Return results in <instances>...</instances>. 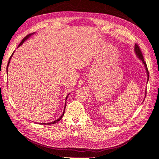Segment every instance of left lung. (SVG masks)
<instances>
[{
  "label": "left lung",
  "mask_w": 159,
  "mask_h": 159,
  "mask_svg": "<svg viewBox=\"0 0 159 159\" xmlns=\"http://www.w3.org/2000/svg\"><path fill=\"white\" fill-rule=\"evenodd\" d=\"M134 52H135V54L137 55V56L138 57V58L140 59V60H141V61L143 62V63L144 64V66L145 67H146V72H147V74H148V80H149V72H148V67H147V65H146V63L144 61V59H143V55H142V52H141V50H140V48L139 46H138L137 43L135 45H134ZM147 81V82H148Z\"/></svg>",
  "instance_id": "left-lung-1"
}]
</instances>
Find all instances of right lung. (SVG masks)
I'll return each mask as SVG.
<instances>
[{"label": "right lung", "mask_w": 159, "mask_h": 159, "mask_svg": "<svg viewBox=\"0 0 159 159\" xmlns=\"http://www.w3.org/2000/svg\"><path fill=\"white\" fill-rule=\"evenodd\" d=\"M33 33H32V34H29V35H26V37H25V38H24L22 40V42H20V44L18 45V47L19 46H21L22 44V43H24V42H25V40H26V39H27L29 38V37L30 36H31V35H33ZM13 53H14V52H13V53H12V55H11V57H10V58H9V62H8V64H7V70H8V66H9V62H10V60H11V57L13 56ZM68 95H69V94H68ZM68 95H67V97H66V100H67V96H68ZM66 104H65V108H64V111H63V114L61 115V116L59 118H58V119H57V120H55V121H52V122H50V123H47V124H48V125H49V124H55V123H57V121H60L62 119V117H63V115H64V113H65V110H66Z\"/></svg>", "instance_id": "add662e5"}]
</instances>
